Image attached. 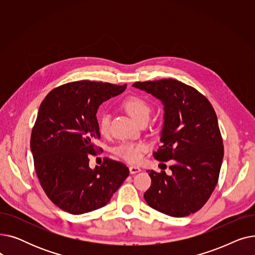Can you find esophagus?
Instances as JSON below:
<instances>
[{
	"mask_svg": "<svg viewBox=\"0 0 255 255\" xmlns=\"http://www.w3.org/2000/svg\"><path fill=\"white\" fill-rule=\"evenodd\" d=\"M129 171H130V173H136V172L140 171V168L138 166L131 165V166H129Z\"/></svg>",
	"mask_w": 255,
	"mask_h": 255,
	"instance_id": "34e87169",
	"label": "esophagus"
}]
</instances>
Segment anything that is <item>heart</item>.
Returning <instances> with one entry per match:
<instances>
[{
    "label": "heart",
    "instance_id": "b5f03b06",
    "mask_svg": "<svg viewBox=\"0 0 255 255\" xmlns=\"http://www.w3.org/2000/svg\"><path fill=\"white\" fill-rule=\"evenodd\" d=\"M124 110L137 122L149 120L152 107L144 99L138 96L127 97L122 103ZM111 124V116L107 113H101L98 116V129L102 135L109 134ZM148 144L144 142L126 141L119 144L116 148V154L130 163H138L148 151Z\"/></svg>",
    "mask_w": 255,
    "mask_h": 255
}]
</instances>
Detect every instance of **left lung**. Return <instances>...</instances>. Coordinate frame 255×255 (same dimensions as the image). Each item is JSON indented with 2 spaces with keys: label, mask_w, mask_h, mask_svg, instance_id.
<instances>
[{
  "label": "left lung",
  "mask_w": 255,
  "mask_h": 255,
  "mask_svg": "<svg viewBox=\"0 0 255 255\" xmlns=\"http://www.w3.org/2000/svg\"><path fill=\"white\" fill-rule=\"evenodd\" d=\"M133 87L162 101V144L153 156L162 162L173 160L170 176L146 170L152 183L143 197L166 215L188 216L204 207L218 182L224 148L216 113L203 94L177 79L137 82Z\"/></svg>",
  "instance_id": "left-lung-1"
}]
</instances>
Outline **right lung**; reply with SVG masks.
<instances>
[{
	"label": "right lung",
	"instance_id": "1",
	"mask_svg": "<svg viewBox=\"0 0 255 255\" xmlns=\"http://www.w3.org/2000/svg\"><path fill=\"white\" fill-rule=\"evenodd\" d=\"M126 87L79 80L51 90L40 105L30 143L34 167L45 194L63 211L80 215L106 206L129 176L124 163L110 158L89 166L100 138L98 107Z\"/></svg>",
	"mask_w": 255,
	"mask_h": 255
}]
</instances>
